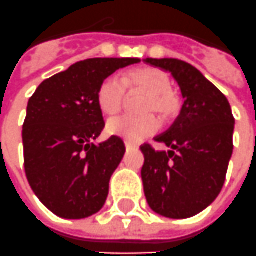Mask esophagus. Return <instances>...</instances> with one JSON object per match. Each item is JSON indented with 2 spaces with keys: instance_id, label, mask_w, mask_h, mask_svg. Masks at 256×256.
<instances>
[{
  "instance_id": "1",
  "label": "esophagus",
  "mask_w": 256,
  "mask_h": 256,
  "mask_svg": "<svg viewBox=\"0 0 256 256\" xmlns=\"http://www.w3.org/2000/svg\"><path fill=\"white\" fill-rule=\"evenodd\" d=\"M125 148H126V150H130V149H134L135 145L132 144V142H128V140H125Z\"/></svg>"
}]
</instances>
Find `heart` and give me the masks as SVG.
Returning <instances> with one entry per match:
<instances>
[{
    "mask_svg": "<svg viewBox=\"0 0 256 256\" xmlns=\"http://www.w3.org/2000/svg\"><path fill=\"white\" fill-rule=\"evenodd\" d=\"M128 93L148 94L140 111L145 116H122L112 118L107 124V131L128 142L136 144L156 134L158 130V114L162 121H172L181 108V98L172 89V78L158 68H136L126 72L122 80L117 78L104 79L98 90V108L106 116H116L122 110Z\"/></svg>",
    "mask_w": 256,
    "mask_h": 256,
    "instance_id": "heart-1",
    "label": "heart"
}]
</instances>
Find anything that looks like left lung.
Returning <instances> with one entry per match:
<instances>
[{
	"label": "left lung",
	"mask_w": 256,
	"mask_h": 256,
	"mask_svg": "<svg viewBox=\"0 0 256 256\" xmlns=\"http://www.w3.org/2000/svg\"><path fill=\"white\" fill-rule=\"evenodd\" d=\"M145 62L172 72L184 98L176 122L156 136L170 150L140 146L146 200L164 218L188 219L206 209L223 188L232 154V107L191 64L176 58H146Z\"/></svg>",
	"instance_id": "obj_1"
}]
</instances>
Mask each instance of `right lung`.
<instances>
[{"instance_id":"add662e5","label":"right lung","mask_w":256,"mask_h":256,"mask_svg":"<svg viewBox=\"0 0 256 256\" xmlns=\"http://www.w3.org/2000/svg\"><path fill=\"white\" fill-rule=\"evenodd\" d=\"M139 58H90L46 79L29 98L22 130L24 172L47 209L64 219L98 213L112 172L124 158L122 139L94 145L104 128L100 84Z\"/></svg>"}]
</instances>
